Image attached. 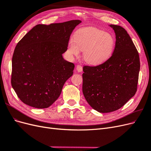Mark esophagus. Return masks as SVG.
<instances>
[{
	"label": "esophagus",
	"instance_id": "obj_1",
	"mask_svg": "<svg viewBox=\"0 0 151 151\" xmlns=\"http://www.w3.org/2000/svg\"><path fill=\"white\" fill-rule=\"evenodd\" d=\"M76 69L79 72H81L83 71V67H82L80 65H77V67H76Z\"/></svg>",
	"mask_w": 151,
	"mask_h": 151
}]
</instances>
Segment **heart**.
Listing matches in <instances>:
<instances>
[{
	"instance_id": "1",
	"label": "heart",
	"mask_w": 151,
	"mask_h": 151,
	"mask_svg": "<svg viewBox=\"0 0 151 151\" xmlns=\"http://www.w3.org/2000/svg\"><path fill=\"white\" fill-rule=\"evenodd\" d=\"M115 46V38L110 33L98 28H83L77 30L69 40L67 53L72 57H79L84 50V60L92 65L106 62L112 55Z\"/></svg>"
}]
</instances>
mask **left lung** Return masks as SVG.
Wrapping results in <instances>:
<instances>
[{"label": "left lung", "instance_id": "obj_1", "mask_svg": "<svg viewBox=\"0 0 151 151\" xmlns=\"http://www.w3.org/2000/svg\"><path fill=\"white\" fill-rule=\"evenodd\" d=\"M109 26L116 35L111 57L101 65L83 67V94L100 113L116 111L134 96L140 67L138 51L127 31L118 25Z\"/></svg>", "mask_w": 151, "mask_h": 151}]
</instances>
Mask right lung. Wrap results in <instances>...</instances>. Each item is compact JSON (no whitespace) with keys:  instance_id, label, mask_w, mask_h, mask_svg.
I'll use <instances>...</instances> for the list:
<instances>
[{"instance_id":"1","label":"right lung","mask_w":151,"mask_h":151,"mask_svg":"<svg viewBox=\"0 0 151 151\" xmlns=\"http://www.w3.org/2000/svg\"><path fill=\"white\" fill-rule=\"evenodd\" d=\"M81 22L38 24L17 43L12 59L11 84L22 102L47 108L60 96L75 67L62 54L72 32Z\"/></svg>"}]
</instances>
